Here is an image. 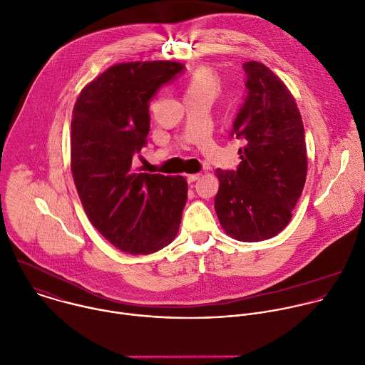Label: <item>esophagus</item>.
I'll list each match as a JSON object with an SVG mask.
<instances>
[{
	"instance_id": "1",
	"label": "esophagus",
	"mask_w": 365,
	"mask_h": 365,
	"mask_svg": "<svg viewBox=\"0 0 365 365\" xmlns=\"http://www.w3.org/2000/svg\"><path fill=\"white\" fill-rule=\"evenodd\" d=\"M200 178V173H193V175H187V180L192 183V182H196L197 179Z\"/></svg>"
}]
</instances>
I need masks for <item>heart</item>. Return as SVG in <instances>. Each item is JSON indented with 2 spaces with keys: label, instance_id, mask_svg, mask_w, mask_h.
I'll return each instance as SVG.
<instances>
[{
  "label": "heart",
  "instance_id": "b5f03b06",
  "mask_svg": "<svg viewBox=\"0 0 365 365\" xmlns=\"http://www.w3.org/2000/svg\"><path fill=\"white\" fill-rule=\"evenodd\" d=\"M220 91V83L207 70H197L186 84L185 97H210L215 98Z\"/></svg>",
  "mask_w": 365,
  "mask_h": 365
}]
</instances>
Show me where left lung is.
Returning a JSON list of instances; mask_svg holds the SVG:
<instances>
[{"instance_id":"8db88e82","label":"left lung","mask_w":365,"mask_h":365,"mask_svg":"<svg viewBox=\"0 0 365 365\" xmlns=\"http://www.w3.org/2000/svg\"><path fill=\"white\" fill-rule=\"evenodd\" d=\"M242 68L247 91L229 138L244 148L236 170L216 169L215 210L227 235L259 242L278 235L292 217L307 179L305 132L287 86L262 63Z\"/></svg>"}]
</instances>
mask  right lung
Segmentation results:
<instances>
[{
	"label": "right lung",
	"instance_id": "1",
	"mask_svg": "<svg viewBox=\"0 0 365 365\" xmlns=\"http://www.w3.org/2000/svg\"><path fill=\"white\" fill-rule=\"evenodd\" d=\"M175 61L121 63L87 84L73 110L71 172L93 226L120 251L148 255L175 239L187 200L183 176L135 173L148 145L149 104L178 78Z\"/></svg>",
	"mask_w": 365,
	"mask_h": 365
}]
</instances>
